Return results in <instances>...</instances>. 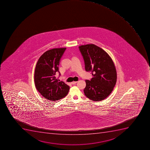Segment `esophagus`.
Returning a JSON list of instances; mask_svg holds the SVG:
<instances>
[{
    "label": "esophagus",
    "mask_w": 150,
    "mask_h": 150,
    "mask_svg": "<svg viewBox=\"0 0 150 150\" xmlns=\"http://www.w3.org/2000/svg\"><path fill=\"white\" fill-rule=\"evenodd\" d=\"M76 83H77V81H73V82H71V83H72V85H74Z\"/></svg>",
    "instance_id": "esophagus-1"
}]
</instances>
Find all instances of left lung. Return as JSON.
<instances>
[{"mask_svg": "<svg viewBox=\"0 0 150 150\" xmlns=\"http://www.w3.org/2000/svg\"><path fill=\"white\" fill-rule=\"evenodd\" d=\"M85 62V70L92 72L93 77L86 80L85 95L94 101L103 100L113 90L117 81L115 66L110 55L93 44L79 46Z\"/></svg>", "mask_w": 150, "mask_h": 150, "instance_id": "1", "label": "left lung"}]
</instances>
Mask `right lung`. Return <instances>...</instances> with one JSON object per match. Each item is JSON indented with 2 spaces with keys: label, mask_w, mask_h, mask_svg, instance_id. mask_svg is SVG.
Returning <instances> with one entry per match:
<instances>
[{
  "label": "right lung",
  "mask_w": 150,
  "mask_h": 150,
  "mask_svg": "<svg viewBox=\"0 0 150 150\" xmlns=\"http://www.w3.org/2000/svg\"><path fill=\"white\" fill-rule=\"evenodd\" d=\"M66 48H54L46 51L39 59L35 69L34 82L37 90L50 101L58 100L68 94L69 86L59 82L55 74Z\"/></svg>",
  "instance_id": "obj_1"
}]
</instances>
